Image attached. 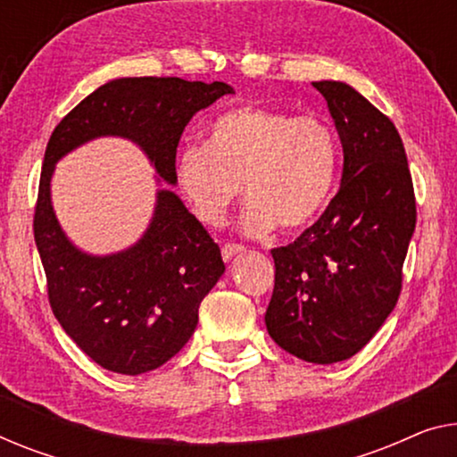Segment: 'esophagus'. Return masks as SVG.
<instances>
[{
  "instance_id": "1",
  "label": "esophagus",
  "mask_w": 457,
  "mask_h": 457,
  "mask_svg": "<svg viewBox=\"0 0 457 457\" xmlns=\"http://www.w3.org/2000/svg\"><path fill=\"white\" fill-rule=\"evenodd\" d=\"M240 252H244L242 244H231V242H228V244H223L221 256H223V261H231V256L240 254Z\"/></svg>"
}]
</instances>
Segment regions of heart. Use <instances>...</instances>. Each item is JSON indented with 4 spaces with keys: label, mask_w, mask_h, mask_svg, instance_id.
Segmentation results:
<instances>
[{
    "label": "heart",
    "mask_w": 457,
    "mask_h": 457,
    "mask_svg": "<svg viewBox=\"0 0 457 457\" xmlns=\"http://www.w3.org/2000/svg\"><path fill=\"white\" fill-rule=\"evenodd\" d=\"M337 174L328 120L254 104L223 112L209 125L205 147L188 145L174 160L176 187L203 226L220 228L246 188L242 228L252 236L310 226L330 201Z\"/></svg>",
    "instance_id": "obj_1"
}]
</instances>
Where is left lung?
<instances>
[{"mask_svg":"<svg viewBox=\"0 0 457 457\" xmlns=\"http://www.w3.org/2000/svg\"><path fill=\"white\" fill-rule=\"evenodd\" d=\"M314 87L343 143V180L314 226L270 250L264 322L281 349L328 365L363 349L396 305L417 201L394 122L343 81Z\"/></svg>","mask_w":457,"mask_h":457,"instance_id":"obj_1","label":"left lung"}]
</instances>
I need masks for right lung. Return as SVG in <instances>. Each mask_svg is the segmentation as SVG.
<instances>
[{
  "label": "right lung",
  "instance_id": "right-lung-1",
  "mask_svg": "<svg viewBox=\"0 0 457 457\" xmlns=\"http://www.w3.org/2000/svg\"><path fill=\"white\" fill-rule=\"evenodd\" d=\"M231 92L223 81L120 78L81 100L46 143L32 223L46 295L73 343L108 371L139 376L172 359L193 337L203 297L226 264L209 231L170 190L158 193L154 220L135 246L111 256L84 254L54 220V163L81 143L119 135L141 145L174 185L176 147L188 120Z\"/></svg>",
  "mask_w": 457,
  "mask_h": 457
}]
</instances>
